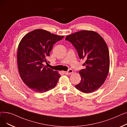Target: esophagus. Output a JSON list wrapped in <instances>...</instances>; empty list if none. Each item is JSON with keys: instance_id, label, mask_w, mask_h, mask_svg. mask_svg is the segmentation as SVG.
Returning <instances> with one entry per match:
<instances>
[{"instance_id": "34e87169", "label": "esophagus", "mask_w": 127, "mask_h": 127, "mask_svg": "<svg viewBox=\"0 0 127 127\" xmlns=\"http://www.w3.org/2000/svg\"><path fill=\"white\" fill-rule=\"evenodd\" d=\"M73 72V70L71 69H69L67 71H64V73L66 75H70Z\"/></svg>"}]
</instances>
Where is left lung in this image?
I'll use <instances>...</instances> for the list:
<instances>
[{
    "mask_svg": "<svg viewBox=\"0 0 127 127\" xmlns=\"http://www.w3.org/2000/svg\"><path fill=\"white\" fill-rule=\"evenodd\" d=\"M65 40L76 49L80 59H85L84 68L79 71L81 80L75 85L77 89L90 93L104 83L110 67V56L107 45L98 33L83 30L67 35Z\"/></svg>",
    "mask_w": 127,
    "mask_h": 127,
    "instance_id": "8db88e82",
    "label": "left lung"
}]
</instances>
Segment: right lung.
Segmentation results:
<instances>
[{"instance_id":"1","label":"right lung","mask_w":127,"mask_h":127,"mask_svg":"<svg viewBox=\"0 0 127 127\" xmlns=\"http://www.w3.org/2000/svg\"><path fill=\"white\" fill-rule=\"evenodd\" d=\"M64 36H59L42 29L27 34L21 40L17 50V64L20 76L28 87L38 93L54 88L60 75L57 71L46 67L53 46Z\"/></svg>"}]
</instances>
